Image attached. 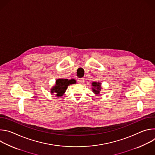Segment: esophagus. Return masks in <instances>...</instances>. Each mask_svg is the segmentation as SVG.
Returning <instances> with one entry per match:
<instances>
[{"label":"esophagus","instance_id":"34e87169","mask_svg":"<svg viewBox=\"0 0 155 155\" xmlns=\"http://www.w3.org/2000/svg\"><path fill=\"white\" fill-rule=\"evenodd\" d=\"M77 81H78V83H80V84L83 83H84V78H78Z\"/></svg>","mask_w":155,"mask_h":155}]
</instances>
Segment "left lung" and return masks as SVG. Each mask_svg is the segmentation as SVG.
I'll return each mask as SVG.
<instances>
[{
  "instance_id": "left-lung-1",
  "label": "left lung",
  "mask_w": 155,
  "mask_h": 155,
  "mask_svg": "<svg viewBox=\"0 0 155 155\" xmlns=\"http://www.w3.org/2000/svg\"><path fill=\"white\" fill-rule=\"evenodd\" d=\"M92 85V91L96 95H99L101 93V91L102 90V87L101 86V83L98 81H93L91 83Z\"/></svg>"
}]
</instances>
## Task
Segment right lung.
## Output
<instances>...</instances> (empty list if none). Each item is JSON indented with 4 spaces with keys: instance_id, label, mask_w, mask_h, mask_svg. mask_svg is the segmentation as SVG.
<instances>
[{
    "instance_id": "obj_1",
    "label": "right lung",
    "mask_w": 155,
    "mask_h": 155,
    "mask_svg": "<svg viewBox=\"0 0 155 155\" xmlns=\"http://www.w3.org/2000/svg\"><path fill=\"white\" fill-rule=\"evenodd\" d=\"M75 83L76 81L74 79L58 78L56 80L54 85L51 88L50 93L51 94H55L57 97H61L66 91L68 86Z\"/></svg>"
}]
</instances>
